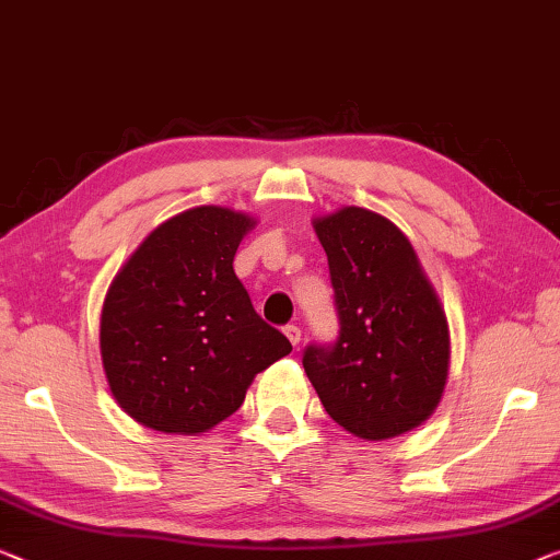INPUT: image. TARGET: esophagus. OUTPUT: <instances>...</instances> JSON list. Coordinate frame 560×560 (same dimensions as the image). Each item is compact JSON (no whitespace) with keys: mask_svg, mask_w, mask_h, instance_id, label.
Returning a JSON list of instances; mask_svg holds the SVG:
<instances>
[{"mask_svg":"<svg viewBox=\"0 0 560 560\" xmlns=\"http://www.w3.org/2000/svg\"><path fill=\"white\" fill-rule=\"evenodd\" d=\"M285 335H288V340H290L292 346H295V348H298V342L303 340V330H300L298 325H288V328H285Z\"/></svg>","mask_w":560,"mask_h":560,"instance_id":"obj_1","label":"esophagus"}]
</instances>
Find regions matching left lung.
<instances>
[{
  "mask_svg": "<svg viewBox=\"0 0 560 560\" xmlns=\"http://www.w3.org/2000/svg\"><path fill=\"white\" fill-rule=\"evenodd\" d=\"M330 265L340 335L303 368L335 423L363 441L410 433L433 416L451 368V330L410 240L373 210L313 218Z\"/></svg>",
  "mask_w": 560,
  "mask_h": 560,
  "instance_id": "1",
  "label": "left lung"
}]
</instances>
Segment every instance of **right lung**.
<instances>
[{"label": "right lung", "mask_w": 560, "mask_h": 560, "mask_svg": "<svg viewBox=\"0 0 560 560\" xmlns=\"http://www.w3.org/2000/svg\"><path fill=\"white\" fill-rule=\"evenodd\" d=\"M247 212L200 205L154 228L112 280L100 352L112 398L160 433L200 435L292 350L232 270Z\"/></svg>", "instance_id": "add662e5"}]
</instances>
